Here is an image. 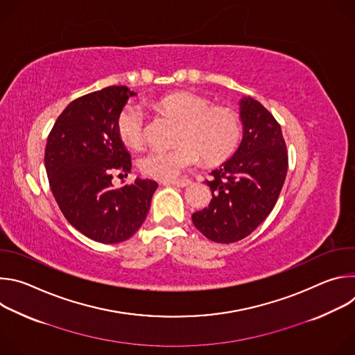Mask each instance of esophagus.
<instances>
[{"label": "esophagus", "mask_w": 355, "mask_h": 355, "mask_svg": "<svg viewBox=\"0 0 355 355\" xmlns=\"http://www.w3.org/2000/svg\"><path fill=\"white\" fill-rule=\"evenodd\" d=\"M164 185H175L178 188H184V187H188L191 184V180H187V178H181V180H174V181H164L163 182Z\"/></svg>", "instance_id": "obj_1"}]
</instances>
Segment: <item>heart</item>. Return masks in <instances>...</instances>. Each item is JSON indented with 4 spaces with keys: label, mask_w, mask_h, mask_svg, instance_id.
I'll use <instances>...</instances> for the list:
<instances>
[{
    "label": "heart",
    "mask_w": 355,
    "mask_h": 355,
    "mask_svg": "<svg viewBox=\"0 0 355 355\" xmlns=\"http://www.w3.org/2000/svg\"><path fill=\"white\" fill-rule=\"evenodd\" d=\"M156 108L177 118L180 128L175 147L151 148L139 159L140 171L151 178L170 181L195 167L202 156L207 162H219L234 148L240 136L237 115L225 107L191 92H178L156 103ZM118 135L123 144L137 148L144 141V114L136 105H128L118 116Z\"/></svg>",
    "instance_id": "heart-1"
}]
</instances>
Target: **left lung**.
I'll return each instance as SVG.
<instances>
[{"label":"left lung","instance_id":"1","mask_svg":"<svg viewBox=\"0 0 355 355\" xmlns=\"http://www.w3.org/2000/svg\"><path fill=\"white\" fill-rule=\"evenodd\" d=\"M243 139L234 155L211 173L208 208L195 212V227L216 243H234L270 215L282 189L288 155L275 118L251 96L240 99Z\"/></svg>","mask_w":355,"mask_h":355}]
</instances>
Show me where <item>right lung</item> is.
Returning a JSON list of instances; mask_svg holds the SVG:
<instances>
[{"label":"right lung","mask_w":355,"mask_h":355,"mask_svg":"<svg viewBox=\"0 0 355 355\" xmlns=\"http://www.w3.org/2000/svg\"><path fill=\"white\" fill-rule=\"evenodd\" d=\"M136 95L125 85L83 95L60 114L47 137L44 167L69 223L91 240L115 244L143 225L157 182L136 178L115 188L114 173L132 168L118 135V116Z\"/></svg>","instance_id":"1"}]
</instances>
